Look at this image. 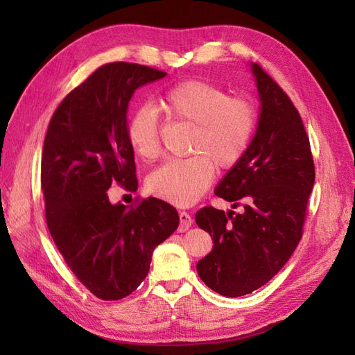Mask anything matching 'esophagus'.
<instances>
[{
    "label": "esophagus",
    "mask_w": 355,
    "mask_h": 355,
    "mask_svg": "<svg viewBox=\"0 0 355 355\" xmlns=\"http://www.w3.org/2000/svg\"><path fill=\"white\" fill-rule=\"evenodd\" d=\"M178 216H180V227H178V230L180 232H186L187 229L191 227L192 223H193L192 216L187 214V212H180Z\"/></svg>",
    "instance_id": "34e87169"
}]
</instances>
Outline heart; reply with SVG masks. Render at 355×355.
I'll return each mask as SVG.
<instances>
[{"instance_id": "b5f03b06", "label": "heart", "mask_w": 355, "mask_h": 355, "mask_svg": "<svg viewBox=\"0 0 355 355\" xmlns=\"http://www.w3.org/2000/svg\"><path fill=\"white\" fill-rule=\"evenodd\" d=\"M160 108L171 122L193 126L184 160H169L148 177V191L175 206H189L212 184L216 169H230L247 153L256 128V110L244 97L202 80H184L166 92ZM126 137L140 158L160 155V120L143 105L128 119Z\"/></svg>"}]
</instances>
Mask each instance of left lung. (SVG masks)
<instances>
[{
	"label": "left lung",
	"mask_w": 355,
	"mask_h": 355,
	"mask_svg": "<svg viewBox=\"0 0 355 355\" xmlns=\"http://www.w3.org/2000/svg\"><path fill=\"white\" fill-rule=\"evenodd\" d=\"M261 114L244 157L225 173L215 195L243 214L202 207L198 227L214 248L197 263L209 288L239 297L266 285L296 250L314 186L310 139L291 99L258 64H252Z\"/></svg>",
	"instance_id": "8db88e82"
}]
</instances>
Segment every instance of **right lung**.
I'll return each mask as SVG.
<instances>
[{"mask_svg":"<svg viewBox=\"0 0 355 355\" xmlns=\"http://www.w3.org/2000/svg\"><path fill=\"white\" fill-rule=\"evenodd\" d=\"M164 76L140 64H105L65 96L45 134L41 189L50 235L74 276L102 300L137 290L154 248L180 223L163 200L123 206L108 198L112 184L137 191L128 103L139 87Z\"/></svg>","mask_w":355,"mask_h":355,"instance_id":"1","label":"right lung"}]
</instances>
